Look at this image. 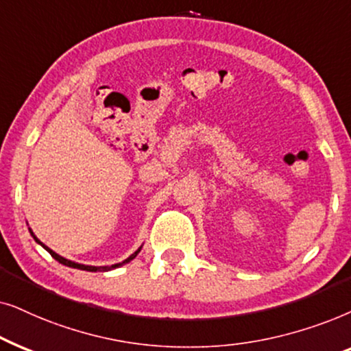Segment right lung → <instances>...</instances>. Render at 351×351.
<instances>
[{"mask_svg":"<svg viewBox=\"0 0 351 351\" xmlns=\"http://www.w3.org/2000/svg\"><path fill=\"white\" fill-rule=\"evenodd\" d=\"M29 231H30V234L34 236L35 242H38V244H40L41 247H43V249L48 250L49 254H51V256H53L54 260H58L59 263H62V265H65V266H70V268H77V269H83V271H95V273H96V271H109V269L119 268V266H121V265H125V263H130V261H132V260L134 258V256H136V255L139 254V252H141V247H139V249H138L136 252H134L133 255H130L127 260H123V261H121V263H117V265H112V266H90V265H82V263H75V261H70V260H67V258H64V256L58 255V254H56L54 250H51L49 247H46V245L43 244V242H41V241L38 239V237H36V236L34 234V231H32L30 228H29Z\"/></svg>","mask_w":351,"mask_h":351,"instance_id":"add662e5","label":"right lung"}]
</instances>
